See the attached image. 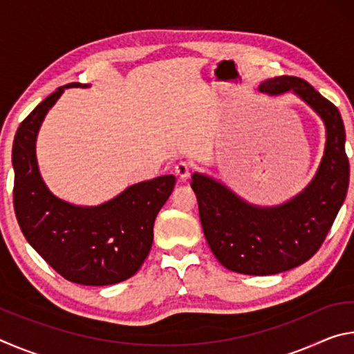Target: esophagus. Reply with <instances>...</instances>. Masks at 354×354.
<instances>
[{
	"instance_id": "34e87169",
	"label": "esophagus",
	"mask_w": 354,
	"mask_h": 354,
	"mask_svg": "<svg viewBox=\"0 0 354 354\" xmlns=\"http://www.w3.org/2000/svg\"><path fill=\"white\" fill-rule=\"evenodd\" d=\"M190 171H192V164L187 162V160H179V162L175 165V173L181 179L189 178Z\"/></svg>"
}]
</instances>
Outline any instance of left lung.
Masks as SVG:
<instances>
[{
    "instance_id": "8db88e82",
    "label": "left lung",
    "mask_w": 354,
    "mask_h": 354,
    "mask_svg": "<svg viewBox=\"0 0 354 354\" xmlns=\"http://www.w3.org/2000/svg\"><path fill=\"white\" fill-rule=\"evenodd\" d=\"M261 92L293 91L323 118L326 148L320 169L306 189L278 207H254L214 179L195 173L192 189L198 200L203 231L214 256L227 270L266 277L301 266L325 242L350 183L345 128L337 107L301 77L277 76Z\"/></svg>"
}]
</instances>
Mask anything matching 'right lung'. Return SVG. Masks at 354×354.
Instances as JSON below:
<instances>
[{
    "label": "right lung",
    "mask_w": 354,
    "mask_h": 354,
    "mask_svg": "<svg viewBox=\"0 0 354 354\" xmlns=\"http://www.w3.org/2000/svg\"><path fill=\"white\" fill-rule=\"evenodd\" d=\"M67 87L87 84L59 87L17 129L12 148L15 215L26 241L61 277L82 286L117 284L145 262L153 245L154 220L176 179L165 175L134 184L95 207L56 198L40 178L35 137L46 112Z\"/></svg>",
    "instance_id": "1"
}]
</instances>
